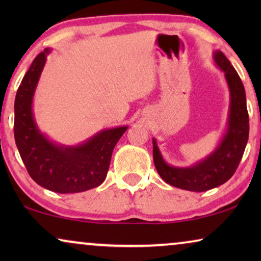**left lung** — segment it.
<instances>
[{
  "label": "left lung",
  "mask_w": 261,
  "mask_h": 261,
  "mask_svg": "<svg viewBox=\"0 0 261 261\" xmlns=\"http://www.w3.org/2000/svg\"><path fill=\"white\" fill-rule=\"evenodd\" d=\"M215 62L224 71L230 90L228 130L215 152L192 167H172L164 162L155 140L153 160L159 176L172 187L202 192L226 183L237 171L248 141L249 120L244 84L222 52L215 53Z\"/></svg>",
  "instance_id": "8db88e82"
}]
</instances>
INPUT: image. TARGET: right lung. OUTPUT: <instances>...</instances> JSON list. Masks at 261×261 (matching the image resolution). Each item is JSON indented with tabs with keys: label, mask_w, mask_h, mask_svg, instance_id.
Here are the masks:
<instances>
[{
	"label": "right lung",
	"mask_w": 261,
	"mask_h": 261,
	"mask_svg": "<svg viewBox=\"0 0 261 261\" xmlns=\"http://www.w3.org/2000/svg\"><path fill=\"white\" fill-rule=\"evenodd\" d=\"M48 49L35 57L17 89L14 137L20 156L35 183L58 194H74L103 183L116 142L127 127L103 130L83 145L63 147L48 141L35 126L32 98Z\"/></svg>",
	"instance_id": "add662e5"
}]
</instances>
